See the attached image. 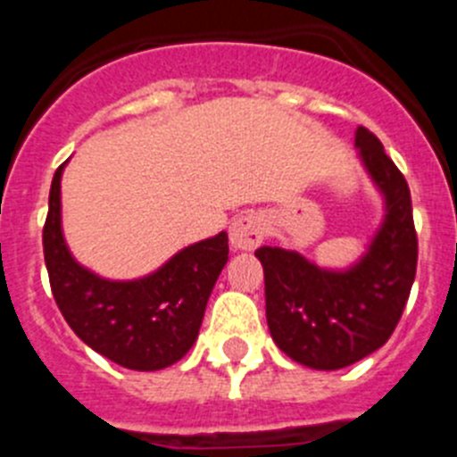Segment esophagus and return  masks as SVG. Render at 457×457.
I'll use <instances>...</instances> for the list:
<instances>
[{
    "instance_id": "esophagus-1",
    "label": "esophagus",
    "mask_w": 457,
    "mask_h": 457,
    "mask_svg": "<svg viewBox=\"0 0 457 457\" xmlns=\"http://www.w3.org/2000/svg\"><path fill=\"white\" fill-rule=\"evenodd\" d=\"M263 220L253 212L247 215H240L231 224V245L233 249H240V252H252L256 249L261 242H263Z\"/></svg>"
}]
</instances>
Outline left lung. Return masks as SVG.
Masks as SVG:
<instances>
[{
	"label": "left lung",
	"instance_id": "obj_1",
	"mask_svg": "<svg viewBox=\"0 0 457 457\" xmlns=\"http://www.w3.org/2000/svg\"><path fill=\"white\" fill-rule=\"evenodd\" d=\"M359 155L386 199V217L369 253L345 272H329L297 252L261 247L265 313L274 343L297 364L337 370L382 348L405 311L419 240L405 176L382 141L359 128Z\"/></svg>",
	"mask_w": 457,
	"mask_h": 457
}]
</instances>
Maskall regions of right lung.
Here are the masks:
<instances>
[{"label":"right lung","instance_id":"right-lung-1","mask_svg":"<svg viewBox=\"0 0 457 457\" xmlns=\"http://www.w3.org/2000/svg\"><path fill=\"white\" fill-rule=\"evenodd\" d=\"M63 164L50 187L43 253L54 302L88 348L132 370H160L187 354L221 268L228 236L183 249L162 270L139 281H107L72 261L62 236Z\"/></svg>","mask_w":457,"mask_h":457}]
</instances>
